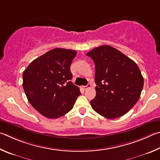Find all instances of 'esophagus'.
<instances>
[{"label": "esophagus", "mask_w": 160, "mask_h": 160, "mask_svg": "<svg viewBox=\"0 0 160 160\" xmlns=\"http://www.w3.org/2000/svg\"><path fill=\"white\" fill-rule=\"evenodd\" d=\"M91 87V83H88L87 86H82L83 89H84V90H86V89H88V88Z\"/></svg>", "instance_id": "esophagus-1"}]
</instances>
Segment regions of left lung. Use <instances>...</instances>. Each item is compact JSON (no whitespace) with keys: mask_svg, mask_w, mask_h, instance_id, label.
<instances>
[{"mask_svg":"<svg viewBox=\"0 0 160 160\" xmlns=\"http://www.w3.org/2000/svg\"><path fill=\"white\" fill-rule=\"evenodd\" d=\"M86 55L96 67V95L92 108L108 119L127 114L138 102L143 87V77L133 60L114 48L104 45Z\"/></svg>","mask_w":160,"mask_h":160,"instance_id":"obj_1","label":"left lung"}]
</instances>
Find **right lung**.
Segmentation results:
<instances>
[{
	"label": "right lung",
	"instance_id": "right-lung-1",
	"mask_svg": "<svg viewBox=\"0 0 160 160\" xmlns=\"http://www.w3.org/2000/svg\"><path fill=\"white\" fill-rule=\"evenodd\" d=\"M77 51L54 48L35 59L23 72V88L28 101L42 115L56 119L72 110L79 88L70 80V66Z\"/></svg>",
	"mask_w": 160,
	"mask_h": 160
}]
</instances>
